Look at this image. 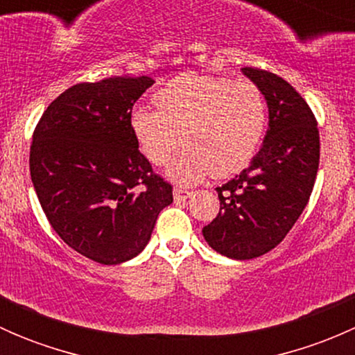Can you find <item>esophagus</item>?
<instances>
[{
  "label": "esophagus",
  "instance_id": "obj_1",
  "mask_svg": "<svg viewBox=\"0 0 355 355\" xmlns=\"http://www.w3.org/2000/svg\"><path fill=\"white\" fill-rule=\"evenodd\" d=\"M173 196H175V199H177V200H185V199L191 198L192 192L185 191V189H182V187H175L173 189Z\"/></svg>",
  "mask_w": 355,
  "mask_h": 355
}]
</instances>
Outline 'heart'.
<instances>
[{"label": "heart", "instance_id": "heart-1", "mask_svg": "<svg viewBox=\"0 0 355 355\" xmlns=\"http://www.w3.org/2000/svg\"><path fill=\"white\" fill-rule=\"evenodd\" d=\"M157 110L135 106L130 130L141 153L161 164L175 148H185L166 164L178 184H198L207 175L228 177L256 153L266 123V103L256 84L200 73H184L156 92Z\"/></svg>", "mask_w": 355, "mask_h": 355}]
</instances>
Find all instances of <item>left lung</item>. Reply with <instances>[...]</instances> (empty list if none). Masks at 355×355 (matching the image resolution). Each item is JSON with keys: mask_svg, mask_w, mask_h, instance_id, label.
Here are the masks:
<instances>
[{"mask_svg": "<svg viewBox=\"0 0 355 355\" xmlns=\"http://www.w3.org/2000/svg\"><path fill=\"white\" fill-rule=\"evenodd\" d=\"M268 106V130L249 166L216 187L220 213L202 228L211 249L254 259L277 247L307 206L318 166L320 134L302 96L278 75L242 68Z\"/></svg>", "mask_w": 355, "mask_h": 355, "instance_id": "8db88e82", "label": "left lung"}]
</instances>
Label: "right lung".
Wrapping results in <instances>:
<instances>
[{
  "label": "right lung",
  "mask_w": 355,
  "mask_h": 355,
  "mask_svg": "<svg viewBox=\"0 0 355 355\" xmlns=\"http://www.w3.org/2000/svg\"><path fill=\"white\" fill-rule=\"evenodd\" d=\"M151 77H113L60 94L35 127L31 178L62 241L101 264L144 250L157 214L173 202L130 130V111Z\"/></svg>",
  "instance_id": "right-lung-1"
}]
</instances>
